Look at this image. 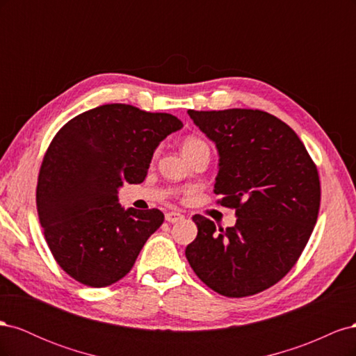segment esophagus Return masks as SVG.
Returning a JSON list of instances; mask_svg holds the SVG:
<instances>
[{
    "label": "esophagus",
    "mask_w": 356,
    "mask_h": 356,
    "mask_svg": "<svg viewBox=\"0 0 356 356\" xmlns=\"http://www.w3.org/2000/svg\"><path fill=\"white\" fill-rule=\"evenodd\" d=\"M165 218H166L168 222L174 224V222H178V221H181V220H184V215L177 212V211H172V212H168V213L165 215Z\"/></svg>",
    "instance_id": "obj_1"
}]
</instances>
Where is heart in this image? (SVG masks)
Wrapping results in <instances>:
<instances>
[{
  "label": "heart",
  "instance_id": "1",
  "mask_svg": "<svg viewBox=\"0 0 356 356\" xmlns=\"http://www.w3.org/2000/svg\"><path fill=\"white\" fill-rule=\"evenodd\" d=\"M182 152L187 157L196 154L199 152H208L209 153V145L204 141L203 138L199 136H188L184 143H182Z\"/></svg>",
  "mask_w": 356,
  "mask_h": 356
}]
</instances>
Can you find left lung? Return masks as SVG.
<instances>
[{
    "label": "left lung",
    "mask_w": 356,
    "mask_h": 356,
    "mask_svg": "<svg viewBox=\"0 0 356 356\" xmlns=\"http://www.w3.org/2000/svg\"><path fill=\"white\" fill-rule=\"evenodd\" d=\"M217 144L218 204L238 221L222 229L195 215L186 257L203 284L232 298L273 286L293 268L318 220L321 181L297 134L261 110L188 111Z\"/></svg>",
    "instance_id": "left-lung-1"
}]
</instances>
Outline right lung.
<instances>
[{
  "label": "right lung",
  "instance_id": "right-lung-1",
  "mask_svg": "<svg viewBox=\"0 0 356 356\" xmlns=\"http://www.w3.org/2000/svg\"><path fill=\"white\" fill-rule=\"evenodd\" d=\"M182 127L175 115L106 104L63 124L37 182V211L51 255L75 281L104 288L124 277L165 220L153 208L124 211L117 188L141 184L160 141Z\"/></svg>",
  "mask_w": 356,
  "mask_h": 356
}]
</instances>
